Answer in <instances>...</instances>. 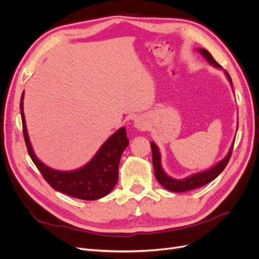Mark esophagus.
Listing matches in <instances>:
<instances>
[{
	"label": "esophagus",
	"mask_w": 259,
	"mask_h": 259,
	"mask_svg": "<svg viewBox=\"0 0 259 259\" xmlns=\"http://www.w3.org/2000/svg\"><path fill=\"white\" fill-rule=\"evenodd\" d=\"M147 125H148V123H147L146 119H144V117L138 116L137 119H135V127L142 130V131H145L147 128Z\"/></svg>",
	"instance_id": "1"
}]
</instances>
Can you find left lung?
Segmentation results:
<instances>
[{"label": "left lung", "mask_w": 259, "mask_h": 259, "mask_svg": "<svg viewBox=\"0 0 259 259\" xmlns=\"http://www.w3.org/2000/svg\"><path fill=\"white\" fill-rule=\"evenodd\" d=\"M200 52H201L203 56L206 58V60L209 62V64L214 65L218 68H222V66L219 65L218 62L213 58V56H211L208 51L200 50ZM225 72H226L227 77H228V80L231 83L232 81H231V77H230L229 73L227 71H225ZM150 146H151V150H152V164H153L154 175H155L156 180H158V182L164 188H166L167 190L174 191V192H185V191L197 189V188L205 186L206 184L210 183L211 180H214L225 169V167L227 166V164H228V162L230 160V156L232 154V148H233V146H232L229 153L227 154L226 158L223 161L219 162L218 164H216L214 167H211L210 169H207L205 171H202V173L194 174L190 177L177 180V179L168 177L165 173H164L162 167H161L160 153H159V150H158V147H156L153 143H151Z\"/></svg>", "instance_id": "left-lung-1"}]
</instances>
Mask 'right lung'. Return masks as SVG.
<instances>
[{
  "instance_id": "add662e5",
  "label": "right lung",
  "mask_w": 259,
  "mask_h": 259,
  "mask_svg": "<svg viewBox=\"0 0 259 259\" xmlns=\"http://www.w3.org/2000/svg\"><path fill=\"white\" fill-rule=\"evenodd\" d=\"M23 94L20 100L22 133L31 160L48 184L59 192L76 199L93 201L105 197L110 192L119 179V164L124 149L130 140L126 130L121 127L101 146L96 155L82 168L72 171H60L50 168L37 160L27 134L25 114L22 106Z\"/></svg>"
}]
</instances>
